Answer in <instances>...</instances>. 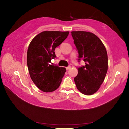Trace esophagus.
Wrapping results in <instances>:
<instances>
[{
  "label": "esophagus",
  "instance_id": "esophagus-1",
  "mask_svg": "<svg viewBox=\"0 0 129 129\" xmlns=\"http://www.w3.org/2000/svg\"><path fill=\"white\" fill-rule=\"evenodd\" d=\"M71 66H68V67H66V69H67V70H69V69H71Z\"/></svg>",
  "mask_w": 129,
  "mask_h": 129
}]
</instances>
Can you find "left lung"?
Listing matches in <instances>:
<instances>
[{
  "label": "left lung",
  "instance_id": "left-lung-1",
  "mask_svg": "<svg viewBox=\"0 0 129 129\" xmlns=\"http://www.w3.org/2000/svg\"><path fill=\"white\" fill-rule=\"evenodd\" d=\"M79 53V61L83 59L84 66L78 68L74 78L77 89L83 94L91 95L100 89L108 71L106 48L98 37L85 31L71 32Z\"/></svg>",
  "mask_w": 129,
  "mask_h": 129
}]
</instances>
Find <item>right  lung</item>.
<instances>
[{"instance_id": "right-lung-1", "label": "right lung", "mask_w": 129, "mask_h": 129, "mask_svg": "<svg viewBox=\"0 0 129 129\" xmlns=\"http://www.w3.org/2000/svg\"><path fill=\"white\" fill-rule=\"evenodd\" d=\"M69 32L44 31L31 41L27 53V64L31 79L44 92L55 91L60 85L66 69L51 65L56 55L54 50L66 38Z\"/></svg>"}]
</instances>
